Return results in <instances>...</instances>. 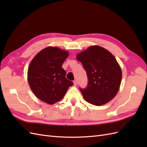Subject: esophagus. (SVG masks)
<instances>
[{
  "label": "esophagus",
  "instance_id": "34e87169",
  "mask_svg": "<svg viewBox=\"0 0 147 147\" xmlns=\"http://www.w3.org/2000/svg\"><path fill=\"white\" fill-rule=\"evenodd\" d=\"M74 86H76L77 85V81L76 80H74Z\"/></svg>",
  "mask_w": 147,
  "mask_h": 147
}]
</instances>
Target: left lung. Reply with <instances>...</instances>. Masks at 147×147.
<instances>
[{"label":"left lung","instance_id":"left-lung-1","mask_svg":"<svg viewBox=\"0 0 147 147\" xmlns=\"http://www.w3.org/2000/svg\"><path fill=\"white\" fill-rule=\"evenodd\" d=\"M86 70L88 83L80 88L84 100L96 106L108 103L116 96L122 78L121 67L106 49L94 45L77 55Z\"/></svg>","mask_w":147,"mask_h":147}]
</instances>
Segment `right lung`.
I'll use <instances>...</instances> for the list:
<instances>
[{
	"instance_id": "right-lung-1",
	"label": "right lung",
	"mask_w": 147,
	"mask_h": 147,
	"mask_svg": "<svg viewBox=\"0 0 147 147\" xmlns=\"http://www.w3.org/2000/svg\"><path fill=\"white\" fill-rule=\"evenodd\" d=\"M68 51L48 47L40 51L29 64L28 80L30 88L38 99L54 104L65 95L74 83L65 78L62 67Z\"/></svg>"
}]
</instances>
